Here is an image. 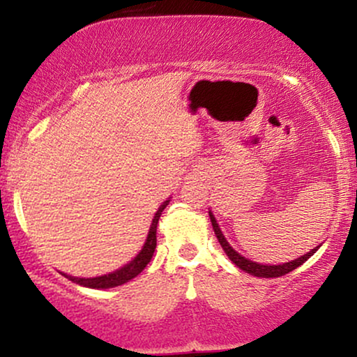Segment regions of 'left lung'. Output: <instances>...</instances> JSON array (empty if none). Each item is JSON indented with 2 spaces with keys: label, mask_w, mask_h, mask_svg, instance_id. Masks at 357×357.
Returning <instances> with one entry per match:
<instances>
[{
  "label": "left lung",
  "mask_w": 357,
  "mask_h": 357,
  "mask_svg": "<svg viewBox=\"0 0 357 357\" xmlns=\"http://www.w3.org/2000/svg\"><path fill=\"white\" fill-rule=\"evenodd\" d=\"M210 220H211L213 230H215L216 238H218L221 248L225 250V253H227L228 258H230V260L233 261V264L236 265V267L243 270V272L252 273V275H255V277L273 278V277H282V275H285V273L292 272L294 268L301 267V265L304 264L305 260H309V258L314 255L315 250L319 248V247H315L314 250H310L309 253H305V255L298 257V258H296V260L287 261V264H282V265H264V264H257V261H252V260H248V258L241 257L238 252H235V250H233V248L230 247V243H228L227 238H225V236H223V233H221L218 223H216L215 216H213L211 211H210Z\"/></svg>",
  "instance_id": "1"
}]
</instances>
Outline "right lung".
Segmentation results:
<instances>
[{"label":"right lung","mask_w":357,"mask_h":357,"mask_svg":"<svg viewBox=\"0 0 357 357\" xmlns=\"http://www.w3.org/2000/svg\"><path fill=\"white\" fill-rule=\"evenodd\" d=\"M169 203V199L165 202L159 206V210L155 211L153 223H151L149 233H147V238L144 247H142L141 252L134 257V260H130L129 264L124 265L122 268L116 270V272H110L107 275H100V277H93V278H79V277H72L63 273L68 280L75 282V284L84 285V287H90V289H110V287H117L126 284V282L132 280L134 277H137L142 270L146 268V265L149 264L151 258L154 255V250H155V230H158V221L161 213L165 211V208Z\"/></svg>","instance_id":"obj_1"}]
</instances>
